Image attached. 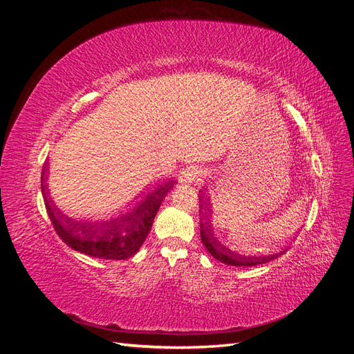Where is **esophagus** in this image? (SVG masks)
<instances>
[{
  "label": "esophagus",
  "instance_id": "esophagus-1",
  "mask_svg": "<svg viewBox=\"0 0 354 354\" xmlns=\"http://www.w3.org/2000/svg\"><path fill=\"white\" fill-rule=\"evenodd\" d=\"M201 177V171L196 167H187L186 169L181 171L180 174V183L181 185H190Z\"/></svg>",
  "mask_w": 354,
  "mask_h": 354
}]
</instances>
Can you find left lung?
Here are the masks:
<instances>
[{"label":"left lung","mask_w":354,"mask_h":354,"mask_svg":"<svg viewBox=\"0 0 354 354\" xmlns=\"http://www.w3.org/2000/svg\"><path fill=\"white\" fill-rule=\"evenodd\" d=\"M199 224H201V239L205 245L207 251L214 257V259L229 264V266H257V264H263L270 260L277 259V257L282 255L285 251H288V245L291 243L289 241H294L297 233L294 236L289 238V241H285V245H282V250L279 252L274 254H267V255H245V254H238L236 251H232L227 246H224L217 238L216 233H214V226H212V205L208 195L205 196V192H199Z\"/></svg>","instance_id":"obj_1"}]
</instances>
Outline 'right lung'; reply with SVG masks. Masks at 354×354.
<instances>
[{
    "label": "right lung",
    "instance_id": "add662e5",
    "mask_svg": "<svg viewBox=\"0 0 354 354\" xmlns=\"http://www.w3.org/2000/svg\"><path fill=\"white\" fill-rule=\"evenodd\" d=\"M47 180L48 164L42 168L41 190L53 227L62 241L75 251L103 260H127L140 250L160 203L176 185V180L160 181L153 190L143 192L146 196L136 198H142L140 201H131L136 203L127 212L109 220L94 221L77 220L62 212L50 196Z\"/></svg>",
    "mask_w": 354,
    "mask_h": 354
}]
</instances>
